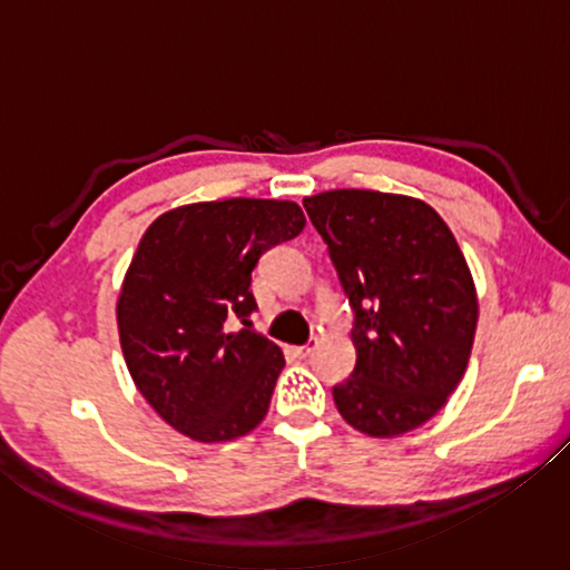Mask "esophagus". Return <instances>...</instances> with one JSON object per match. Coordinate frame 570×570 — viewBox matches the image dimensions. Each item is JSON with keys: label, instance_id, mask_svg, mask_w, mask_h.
Wrapping results in <instances>:
<instances>
[{"label": "esophagus", "instance_id": "34e87169", "mask_svg": "<svg viewBox=\"0 0 570 570\" xmlns=\"http://www.w3.org/2000/svg\"><path fill=\"white\" fill-rule=\"evenodd\" d=\"M316 344H320V342L312 340V342H306L304 346H294V354L302 356V360H304V356H308V354H312V352L316 350Z\"/></svg>", "mask_w": 570, "mask_h": 570}]
</instances>
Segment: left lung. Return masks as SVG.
I'll list each match as a JSON object with an SVG mask.
<instances>
[{"label": "left lung", "mask_w": 570, "mask_h": 570, "mask_svg": "<svg viewBox=\"0 0 570 570\" xmlns=\"http://www.w3.org/2000/svg\"><path fill=\"white\" fill-rule=\"evenodd\" d=\"M354 308L356 364L332 390L354 430L397 438L445 407L468 370L478 292L432 206L400 193L340 188L304 198Z\"/></svg>", "instance_id": "obj_1"}]
</instances>
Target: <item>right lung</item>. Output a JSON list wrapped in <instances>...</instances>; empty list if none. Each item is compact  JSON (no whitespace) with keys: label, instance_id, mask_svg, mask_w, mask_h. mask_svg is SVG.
Wrapping results in <instances>:
<instances>
[{"label":"right lung","instance_id":"right-lung-1","mask_svg":"<svg viewBox=\"0 0 570 570\" xmlns=\"http://www.w3.org/2000/svg\"><path fill=\"white\" fill-rule=\"evenodd\" d=\"M304 226L294 200L228 198L170 208L142 234L115 306L120 346L135 387L180 435L228 442L266 417L284 354L228 316L248 322L250 272Z\"/></svg>","mask_w":570,"mask_h":570}]
</instances>
